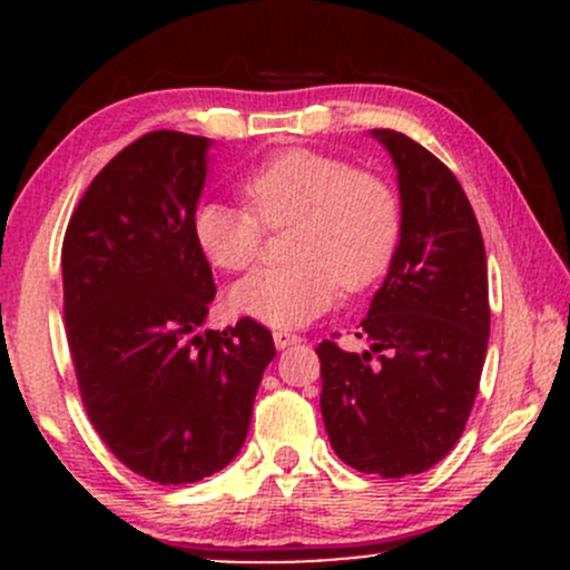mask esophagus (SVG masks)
I'll list each match as a JSON object with an SVG mask.
<instances>
[{
    "instance_id": "obj_1",
    "label": "esophagus",
    "mask_w": 570,
    "mask_h": 570,
    "mask_svg": "<svg viewBox=\"0 0 570 570\" xmlns=\"http://www.w3.org/2000/svg\"><path fill=\"white\" fill-rule=\"evenodd\" d=\"M273 343H276L278 351H284V348H289V345H297L299 337L292 335V332L278 330V332H273Z\"/></svg>"
}]
</instances>
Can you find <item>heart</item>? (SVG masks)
Here are the masks:
<instances>
[{
	"label": "heart",
	"instance_id": "heart-1",
	"mask_svg": "<svg viewBox=\"0 0 570 570\" xmlns=\"http://www.w3.org/2000/svg\"><path fill=\"white\" fill-rule=\"evenodd\" d=\"M252 213L222 200L195 212L200 252L222 271H244L263 246V225H294L281 267L240 278L230 305L240 316L278 330L305 326L335 303L340 284L364 289L389 271L402 235L399 200L381 176L353 171L313 149H286L244 179Z\"/></svg>",
	"mask_w": 570,
	"mask_h": 570
}]
</instances>
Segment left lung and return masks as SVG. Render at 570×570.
Listing matches in <instances>:
<instances>
[{
  "mask_svg": "<svg viewBox=\"0 0 570 570\" xmlns=\"http://www.w3.org/2000/svg\"><path fill=\"white\" fill-rule=\"evenodd\" d=\"M396 168L402 235L362 332L324 340L322 415L340 461L399 480L440 463L463 434L488 353V259L463 187L396 130H370Z\"/></svg>",
  "mask_w": 570,
  "mask_h": 570,
  "instance_id": "1",
  "label": "left lung"
}]
</instances>
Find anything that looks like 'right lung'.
Listing matches in <instances>:
<instances>
[{
  "instance_id": "1",
  "label": "right lung",
  "mask_w": 570,
  "mask_h": 570,
  "mask_svg": "<svg viewBox=\"0 0 570 570\" xmlns=\"http://www.w3.org/2000/svg\"><path fill=\"white\" fill-rule=\"evenodd\" d=\"M212 139L155 130L115 155L63 235V316L82 404L130 472L185 485L244 448L276 356L240 318L206 330L214 286L193 219Z\"/></svg>"
}]
</instances>
